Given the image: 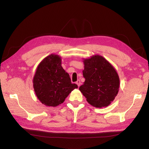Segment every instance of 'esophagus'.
<instances>
[{
  "label": "esophagus",
  "instance_id": "1",
  "mask_svg": "<svg viewBox=\"0 0 149 149\" xmlns=\"http://www.w3.org/2000/svg\"><path fill=\"white\" fill-rule=\"evenodd\" d=\"M76 84H77L78 86V87H79V86H80V84H81V81H80V80L79 79H78L77 81H76Z\"/></svg>",
  "mask_w": 149,
  "mask_h": 149
}]
</instances>
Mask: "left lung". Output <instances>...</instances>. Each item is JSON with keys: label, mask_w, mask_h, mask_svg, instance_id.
<instances>
[{"label": "left lung", "mask_w": 149, "mask_h": 149, "mask_svg": "<svg viewBox=\"0 0 149 149\" xmlns=\"http://www.w3.org/2000/svg\"><path fill=\"white\" fill-rule=\"evenodd\" d=\"M85 81L79 89L94 107H107L119 92L120 80L116 69L102 56L95 55L83 59Z\"/></svg>", "instance_id": "8db88e82"}]
</instances>
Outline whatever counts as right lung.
<instances>
[{
	"mask_svg": "<svg viewBox=\"0 0 149 149\" xmlns=\"http://www.w3.org/2000/svg\"><path fill=\"white\" fill-rule=\"evenodd\" d=\"M36 96L43 104L56 107L63 102L78 85L72 84L69 74L61 66V58L51 54L40 63L33 79Z\"/></svg>",
	"mask_w": 149,
	"mask_h": 149,
	"instance_id": "obj_1",
	"label": "right lung"
}]
</instances>
